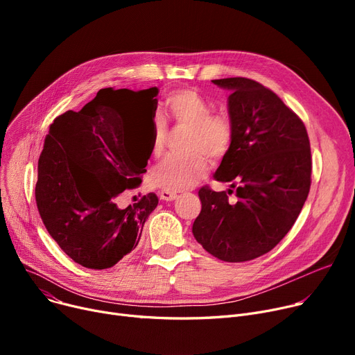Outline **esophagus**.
<instances>
[{"instance_id": "34e87169", "label": "esophagus", "mask_w": 355, "mask_h": 355, "mask_svg": "<svg viewBox=\"0 0 355 355\" xmlns=\"http://www.w3.org/2000/svg\"><path fill=\"white\" fill-rule=\"evenodd\" d=\"M159 197H161V200H164V201H173V200H175V198L178 197V194L174 193V191L162 190V191H159Z\"/></svg>"}]
</instances>
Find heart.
I'll list each match as a JSON object with an SVG mask.
<instances>
[{
	"instance_id": "1",
	"label": "heart",
	"mask_w": 355,
	"mask_h": 355,
	"mask_svg": "<svg viewBox=\"0 0 355 355\" xmlns=\"http://www.w3.org/2000/svg\"><path fill=\"white\" fill-rule=\"evenodd\" d=\"M165 103L177 123L189 126L185 148L190 151L166 155L153 168L149 180L155 187L181 191L194 187L207 175L206 154L211 158H221L229 151L233 141V122L225 112H211V103L196 89H177L166 96ZM166 135V123L155 118L151 135L154 154L162 151Z\"/></svg>"
}]
</instances>
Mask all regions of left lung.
<instances>
[{
    "label": "left lung",
    "mask_w": 355,
    "mask_h": 355,
    "mask_svg": "<svg viewBox=\"0 0 355 355\" xmlns=\"http://www.w3.org/2000/svg\"><path fill=\"white\" fill-rule=\"evenodd\" d=\"M229 89L233 141L214 178L236 190L200 189L193 234L214 257L246 262L270 252L300 216L311 189L306 128L270 89L252 79L213 80ZM236 192L238 201H228Z\"/></svg>",
    "instance_id": "left-lung-1"
}]
</instances>
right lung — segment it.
Masks as SVG:
<instances>
[{
  "label": "right lung",
  "mask_w": 355,
  "mask_h": 355,
  "mask_svg": "<svg viewBox=\"0 0 355 355\" xmlns=\"http://www.w3.org/2000/svg\"><path fill=\"white\" fill-rule=\"evenodd\" d=\"M142 92L151 99L158 95L157 87ZM110 102L96 96L82 110L53 121L35 184L37 209L49 234L74 262L99 270L137 248L145 220L158 206L154 193L126 209L116 206L119 194L142 182L148 158L137 155Z\"/></svg>",
  "instance_id": "obj_1"
}]
</instances>
